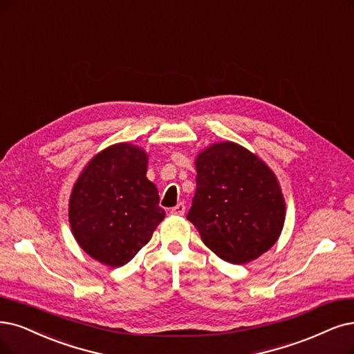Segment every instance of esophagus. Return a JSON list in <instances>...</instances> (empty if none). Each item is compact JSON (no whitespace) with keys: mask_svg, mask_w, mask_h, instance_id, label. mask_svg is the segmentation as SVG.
<instances>
[{"mask_svg":"<svg viewBox=\"0 0 354 354\" xmlns=\"http://www.w3.org/2000/svg\"><path fill=\"white\" fill-rule=\"evenodd\" d=\"M170 213L175 214V216H184L185 214V204L184 203H179L176 207H174Z\"/></svg>","mask_w":354,"mask_h":354,"instance_id":"1","label":"esophagus"}]
</instances>
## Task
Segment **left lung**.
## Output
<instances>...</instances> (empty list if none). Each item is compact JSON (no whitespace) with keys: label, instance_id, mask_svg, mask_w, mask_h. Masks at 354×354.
Listing matches in <instances>:
<instances>
[{"label":"left lung","instance_id":"1","mask_svg":"<svg viewBox=\"0 0 354 354\" xmlns=\"http://www.w3.org/2000/svg\"><path fill=\"white\" fill-rule=\"evenodd\" d=\"M197 189L187 216L203 242L226 263L248 264L277 242L286 203L277 176L257 154L232 141L195 157Z\"/></svg>","mask_w":354,"mask_h":354}]
</instances>
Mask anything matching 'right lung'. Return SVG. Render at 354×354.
I'll return each mask as SVG.
<instances>
[{"instance_id":"1","label":"right lung","mask_w":354,"mask_h":354,"mask_svg":"<svg viewBox=\"0 0 354 354\" xmlns=\"http://www.w3.org/2000/svg\"><path fill=\"white\" fill-rule=\"evenodd\" d=\"M149 156L129 142L99 151L75 180L68 201L73 236L100 264L122 267L165 218L159 192L147 179Z\"/></svg>"}]
</instances>
